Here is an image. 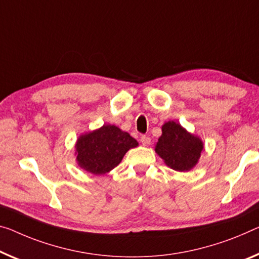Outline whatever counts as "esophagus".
I'll return each instance as SVG.
<instances>
[{
	"label": "esophagus",
	"instance_id": "esophagus-1",
	"mask_svg": "<svg viewBox=\"0 0 259 259\" xmlns=\"http://www.w3.org/2000/svg\"><path fill=\"white\" fill-rule=\"evenodd\" d=\"M140 141L143 146H148L150 143V138L148 137V135H141Z\"/></svg>",
	"mask_w": 259,
	"mask_h": 259
}]
</instances>
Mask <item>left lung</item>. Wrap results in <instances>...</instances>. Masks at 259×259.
<instances>
[{"instance_id": "left-lung-1", "label": "left lung", "mask_w": 259, "mask_h": 259, "mask_svg": "<svg viewBox=\"0 0 259 259\" xmlns=\"http://www.w3.org/2000/svg\"><path fill=\"white\" fill-rule=\"evenodd\" d=\"M202 148L200 139L186 132L180 124L168 121L162 126L155 152L171 169L189 171L197 164Z\"/></svg>"}]
</instances>
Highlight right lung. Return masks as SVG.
I'll use <instances>...</instances> for the list:
<instances>
[{
	"label": "right lung",
	"instance_id": "obj_1",
	"mask_svg": "<svg viewBox=\"0 0 259 259\" xmlns=\"http://www.w3.org/2000/svg\"><path fill=\"white\" fill-rule=\"evenodd\" d=\"M137 146L138 141L127 132L113 125H104L78 139L76 160L81 168L102 175L117 166L127 150Z\"/></svg>",
	"mask_w": 259,
	"mask_h": 259
}]
</instances>
